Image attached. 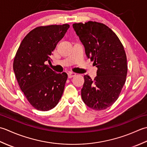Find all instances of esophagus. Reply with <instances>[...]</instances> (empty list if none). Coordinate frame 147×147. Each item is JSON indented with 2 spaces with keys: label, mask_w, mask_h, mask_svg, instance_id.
<instances>
[{
  "label": "esophagus",
  "mask_w": 147,
  "mask_h": 147,
  "mask_svg": "<svg viewBox=\"0 0 147 147\" xmlns=\"http://www.w3.org/2000/svg\"><path fill=\"white\" fill-rule=\"evenodd\" d=\"M76 76V74L72 72V71H69V72H68V78H71V77H74Z\"/></svg>",
  "instance_id": "34e87169"
}]
</instances>
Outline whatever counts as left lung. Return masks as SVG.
Returning <instances> with one entry per match:
<instances>
[{
	"label": "left lung",
	"mask_w": 147,
	"mask_h": 147,
	"mask_svg": "<svg viewBox=\"0 0 147 147\" xmlns=\"http://www.w3.org/2000/svg\"><path fill=\"white\" fill-rule=\"evenodd\" d=\"M72 26L87 57L98 68L94 80L88 75L84 76L82 100L93 110L106 109L117 100L125 82L127 65L124 47L115 33L103 23L88 22Z\"/></svg>",
	"instance_id": "8db88e82"
}]
</instances>
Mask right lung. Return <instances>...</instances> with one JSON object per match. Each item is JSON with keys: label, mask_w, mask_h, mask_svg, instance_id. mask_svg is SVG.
Segmentation results:
<instances>
[{"label": "right lung", "mask_w": 147, "mask_h": 147, "mask_svg": "<svg viewBox=\"0 0 147 147\" xmlns=\"http://www.w3.org/2000/svg\"><path fill=\"white\" fill-rule=\"evenodd\" d=\"M70 26H38L21 42L13 63V70L20 89L29 103L40 111L55 107L64 91L68 75L57 74L46 65L57 44Z\"/></svg>", "instance_id": "obj_1"}]
</instances>
